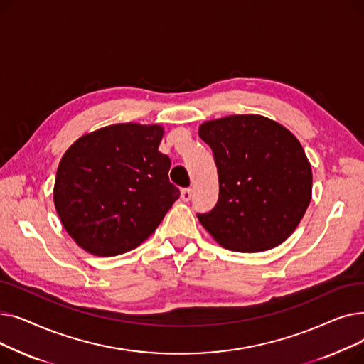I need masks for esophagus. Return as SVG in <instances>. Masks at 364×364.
I'll return each instance as SVG.
<instances>
[{
    "label": "esophagus",
    "mask_w": 364,
    "mask_h": 364,
    "mask_svg": "<svg viewBox=\"0 0 364 364\" xmlns=\"http://www.w3.org/2000/svg\"><path fill=\"white\" fill-rule=\"evenodd\" d=\"M192 196H193L192 188H183V190H181V199H183L184 202H188L190 199H192Z\"/></svg>",
    "instance_id": "1"
}]
</instances>
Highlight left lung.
<instances>
[{
    "label": "left lung",
    "instance_id": "8db88e82",
    "mask_svg": "<svg viewBox=\"0 0 364 364\" xmlns=\"http://www.w3.org/2000/svg\"><path fill=\"white\" fill-rule=\"evenodd\" d=\"M218 169L220 195L199 214L205 230L225 250L261 252L279 246L311 202L310 161L294 134L261 114H230L199 125Z\"/></svg>",
    "mask_w": 364,
    "mask_h": 364
}]
</instances>
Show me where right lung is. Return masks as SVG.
<instances>
[{
	"instance_id": "right-lung-1",
	"label": "right lung",
	"mask_w": 364,
	"mask_h": 364,
	"mask_svg": "<svg viewBox=\"0 0 364 364\" xmlns=\"http://www.w3.org/2000/svg\"><path fill=\"white\" fill-rule=\"evenodd\" d=\"M159 124H113L76 140L57 168L53 199L69 236L87 252L113 257L141 245L180 198Z\"/></svg>"
}]
</instances>
